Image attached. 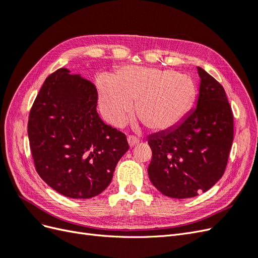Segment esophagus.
<instances>
[{"label": "esophagus", "mask_w": 258, "mask_h": 258, "mask_svg": "<svg viewBox=\"0 0 258 258\" xmlns=\"http://www.w3.org/2000/svg\"><path fill=\"white\" fill-rule=\"evenodd\" d=\"M128 143L130 145V147H132V146L137 145L138 143H140V139L135 137V136H129L128 137Z\"/></svg>", "instance_id": "1"}]
</instances>
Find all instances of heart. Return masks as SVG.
<instances>
[{"label": "heart", "instance_id": "1", "mask_svg": "<svg viewBox=\"0 0 258 258\" xmlns=\"http://www.w3.org/2000/svg\"><path fill=\"white\" fill-rule=\"evenodd\" d=\"M99 105L104 118L122 126L136 102L135 112L145 126L155 131L172 128L181 121L196 96L190 77L172 70L124 67L114 79L97 80Z\"/></svg>", "mask_w": 258, "mask_h": 258}]
</instances>
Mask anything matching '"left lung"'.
I'll return each mask as SVG.
<instances>
[{"mask_svg":"<svg viewBox=\"0 0 258 258\" xmlns=\"http://www.w3.org/2000/svg\"><path fill=\"white\" fill-rule=\"evenodd\" d=\"M197 106L177 126L148 137L151 182L165 196L184 199L209 190L227 166L233 115L223 86L198 67Z\"/></svg>","mask_w":258,"mask_h":258,"instance_id":"1","label":"left lung"}]
</instances>
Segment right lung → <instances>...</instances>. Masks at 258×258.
Instances as JSON below:
<instances>
[{
	"label": "right lung",
	"mask_w": 258,
	"mask_h": 258,
	"mask_svg": "<svg viewBox=\"0 0 258 258\" xmlns=\"http://www.w3.org/2000/svg\"><path fill=\"white\" fill-rule=\"evenodd\" d=\"M96 85L61 68L45 80L31 107L28 136L36 172L69 198L88 199L110 185L127 137L97 112Z\"/></svg>",
	"instance_id": "1"
}]
</instances>
